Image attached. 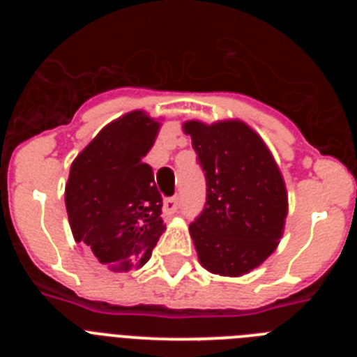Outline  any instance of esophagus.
<instances>
[{
  "mask_svg": "<svg viewBox=\"0 0 357 357\" xmlns=\"http://www.w3.org/2000/svg\"><path fill=\"white\" fill-rule=\"evenodd\" d=\"M178 206H181V200L178 197H169L164 200V213L166 214H175L178 211Z\"/></svg>",
  "mask_w": 357,
  "mask_h": 357,
  "instance_id": "obj_1",
  "label": "esophagus"
}]
</instances>
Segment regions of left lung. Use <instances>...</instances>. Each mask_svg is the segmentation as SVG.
Masks as SVG:
<instances>
[{
    "label": "left lung",
    "instance_id": "1",
    "mask_svg": "<svg viewBox=\"0 0 357 357\" xmlns=\"http://www.w3.org/2000/svg\"><path fill=\"white\" fill-rule=\"evenodd\" d=\"M206 173V206L189 225L202 266L239 277L277 247L288 195L272 153L241 121L184 123Z\"/></svg>",
    "mask_w": 357,
    "mask_h": 357
}]
</instances>
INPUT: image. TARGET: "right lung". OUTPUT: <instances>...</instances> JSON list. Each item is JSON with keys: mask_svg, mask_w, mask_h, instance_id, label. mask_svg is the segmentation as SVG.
Instances as JSON below:
<instances>
[{"mask_svg": "<svg viewBox=\"0 0 357 357\" xmlns=\"http://www.w3.org/2000/svg\"><path fill=\"white\" fill-rule=\"evenodd\" d=\"M159 123L134 110L107 125L73 160L66 209L77 241L112 272L150 259L164 232L162 197L144 155Z\"/></svg>", "mask_w": 357, "mask_h": 357, "instance_id": "right-lung-1", "label": "right lung"}]
</instances>
